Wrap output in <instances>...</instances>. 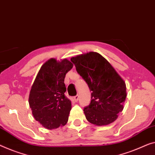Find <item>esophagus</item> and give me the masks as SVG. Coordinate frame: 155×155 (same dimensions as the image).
<instances>
[{
  "label": "esophagus",
  "mask_w": 155,
  "mask_h": 155,
  "mask_svg": "<svg viewBox=\"0 0 155 155\" xmlns=\"http://www.w3.org/2000/svg\"><path fill=\"white\" fill-rule=\"evenodd\" d=\"M73 100H74V101H75V102L78 101V94H77V95L74 96V97H73Z\"/></svg>",
  "instance_id": "1"
}]
</instances>
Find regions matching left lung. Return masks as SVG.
<instances>
[{
  "mask_svg": "<svg viewBox=\"0 0 155 155\" xmlns=\"http://www.w3.org/2000/svg\"><path fill=\"white\" fill-rule=\"evenodd\" d=\"M71 61L92 92L91 103L84 109L87 120L97 126L114 122L123 109L127 97L123 79L98 53L77 55Z\"/></svg>",
  "mask_w": 155,
  "mask_h": 155,
  "instance_id": "8db88e82",
  "label": "left lung"
}]
</instances>
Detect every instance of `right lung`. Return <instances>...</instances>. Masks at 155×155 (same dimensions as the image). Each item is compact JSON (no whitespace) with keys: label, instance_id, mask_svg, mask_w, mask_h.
I'll return each instance as SVG.
<instances>
[{"label":"right lung","instance_id":"add662e5","mask_svg":"<svg viewBox=\"0 0 155 155\" xmlns=\"http://www.w3.org/2000/svg\"><path fill=\"white\" fill-rule=\"evenodd\" d=\"M73 64L64 59L48 60L41 67L32 85L29 104L37 121L48 129L64 126L68 120L71 101L64 95V81Z\"/></svg>","mask_w":155,"mask_h":155}]
</instances>
